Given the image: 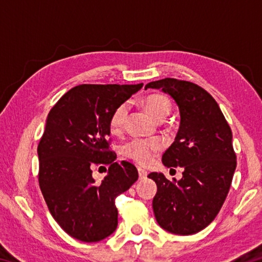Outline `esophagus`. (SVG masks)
Instances as JSON below:
<instances>
[{
  "label": "esophagus",
  "instance_id": "34e87169",
  "mask_svg": "<svg viewBox=\"0 0 262 262\" xmlns=\"http://www.w3.org/2000/svg\"><path fill=\"white\" fill-rule=\"evenodd\" d=\"M137 171H139V177H140V179H144V178H147L148 172L145 171L144 168H141V167H139V168H137Z\"/></svg>",
  "mask_w": 262,
  "mask_h": 262
}]
</instances>
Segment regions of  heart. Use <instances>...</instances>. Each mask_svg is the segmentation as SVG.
<instances>
[{
	"label": "heart",
	"mask_w": 262,
	"mask_h": 262,
	"mask_svg": "<svg viewBox=\"0 0 262 262\" xmlns=\"http://www.w3.org/2000/svg\"><path fill=\"white\" fill-rule=\"evenodd\" d=\"M142 104L148 111V113L157 121H163L171 113L172 103L166 96L161 94H151L145 96L142 99ZM127 103L118 105L111 114L110 118V130L112 134H119L125 126L128 118ZM163 144L159 140H141L134 139L128 142L122 147V154L126 157L133 159L136 163L145 165L152 161L154 155L162 150Z\"/></svg>",
	"instance_id": "b5f03b06"
}]
</instances>
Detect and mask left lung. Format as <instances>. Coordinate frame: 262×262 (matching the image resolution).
I'll use <instances>...</instances> for the list:
<instances>
[{
	"label": "left lung",
	"mask_w": 262,
	"mask_h": 262,
	"mask_svg": "<svg viewBox=\"0 0 262 262\" xmlns=\"http://www.w3.org/2000/svg\"><path fill=\"white\" fill-rule=\"evenodd\" d=\"M161 89L178 105L180 126L162 157L167 167H184L183 178L167 180L152 172L156 221L166 231L187 236L208 227L219 214L236 170L232 132L216 100L192 82L164 78L145 85Z\"/></svg>",
	"instance_id": "8db88e82"
}]
</instances>
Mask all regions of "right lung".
Wrapping results in <instances>:
<instances>
[{
	"label": "right lung",
	"instance_id": "add662e5",
	"mask_svg": "<svg viewBox=\"0 0 262 262\" xmlns=\"http://www.w3.org/2000/svg\"><path fill=\"white\" fill-rule=\"evenodd\" d=\"M142 86L82 84L62 96L48 113L38 145L39 186L54 220L78 241L96 243L115 231V198L139 178L132 163L115 162L110 118ZM105 165L108 176L96 183L92 170Z\"/></svg>",
	"mask_w": 262,
	"mask_h": 262
}]
</instances>
